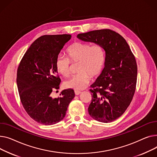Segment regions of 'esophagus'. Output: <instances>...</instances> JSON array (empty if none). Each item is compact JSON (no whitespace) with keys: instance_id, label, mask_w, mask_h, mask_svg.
I'll use <instances>...</instances> for the list:
<instances>
[{"instance_id":"esophagus-1","label":"esophagus","mask_w":157,"mask_h":157,"mask_svg":"<svg viewBox=\"0 0 157 157\" xmlns=\"http://www.w3.org/2000/svg\"><path fill=\"white\" fill-rule=\"evenodd\" d=\"M82 93V92H80V91H79V90H75V95H79L80 93Z\"/></svg>"}]
</instances>
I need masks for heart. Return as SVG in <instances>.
I'll return each instance as SVG.
<instances>
[{"instance_id": "1", "label": "heart", "mask_w": 157, "mask_h": 157, "mask_svg": "<svg viewBox=\"0 0 157 157\" xmlns=\"http://www.w3.org/2000/svg\"><path fill=\"white\" fill-rule=\"evenodd\" d=\"M69 59L62 55L56 58L55 65L57 71L63 77H67L71 73L70 62L78 63V74L64 82L67 88L76 90L84 89L89 84L90 77L96 78L102 73L106 63V52L104 45L96 44L75 42L67 49Z\"/></svg>"}]
</instances>
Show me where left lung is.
<instances>
[{
    "label": "left lung",
    "instance_id": "obj_1",
    "mask_svg": "<svg viewBox=\"0 0 157 157\" xmlns=\"http://www.w3.org/2000/svg\"><path fill=\"white\" fill-rule=\"evenodd\" d=\"M77 38L101 44L106 49L105 68L90 86L88 112L97 121L112 122L123 115L133 98L137 74L135 57L123 36L112 30L79 33Z\"/></svg>",
    "mask_w": 157,
    "mask_h": 157
}]
</instances>
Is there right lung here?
<instances>
[{
  "mask_svg": "<svg viewBox=\"0 0 157 157\" xmlns=\"http://www.w3.org/2000/svg\"><path fill=\"white\" fill-rule=\"evenodd\" d=\"M71 37L68 34L41 36L32 44L18 66L16 82L21 103L39 124L50 125L62 121L75 97L71 89L62 90L58 98L51 95L61 82L55 62Z\"/></svg>",
  "mask_w": 157,
  "mask_h": 157,
  "instance_id": "obj_1",
  "label": "right lung"
}]
</instances>
